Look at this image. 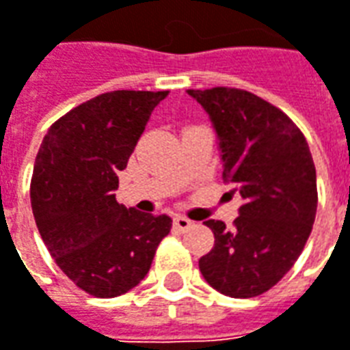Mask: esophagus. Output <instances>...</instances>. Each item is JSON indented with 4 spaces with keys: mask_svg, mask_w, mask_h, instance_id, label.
Instances as JSON below:
<instances>
[{
    "mask_svg": "<svg viewBox=\"0 0 350 350\" xmlns=\"http://www.w3.org/2000/svg\"><path fill=\"white\" fill-rule=\"evenodd\" d=\"M191 220L189 218H185V216H174V228L178 232H187L189 228H191Z\"/></svg>",
    "mask_w": 350,
    "mask_h": 350,
    "instance_id": "1",
    "label": "esophagus"
}]
</instances>
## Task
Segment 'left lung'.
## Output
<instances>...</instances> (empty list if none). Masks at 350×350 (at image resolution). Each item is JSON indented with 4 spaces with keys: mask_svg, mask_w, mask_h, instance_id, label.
I'll return each instance as SVG.
<instances>
[{
    "mask_svg": "<svg viewBox=\"0 0 350 350\" xmlns=\"http://www.w3.org/2000/svg\"><path fill=\"white\" fill-rule=\"evenodd\" d=\"M211 116L228 184L243 197L234 230L205 222L215 245L199 258L211 287L235 299L266 293L297 262L318 206L316 168L303 132L282 109L237 88L187 90Z\"/></svg>",
    "mask_w": 350,
    "mask_h": 350,
    "instance_id": "1",
    "label": "left lung"
}]
</instances>
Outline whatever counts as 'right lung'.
Masks as SVG:
<instances>
[{
	"mask_svg": "<svg viewBox=\"0 0 350 350\" xmlns=\"http://www.w3.org/2000/svg\"><path fill=\"white\" fill-rule=\"evenodd\" d=\"M168 92H107L47 130L36 155L30 201L57 266L85 293L111 299L149 272L172 220L116 203L124 170L149 116Z\"/></svg>",
	"mask_w": 350,
	"mask_h": 350,
	"instance_id": "obj_1",
	"label": "right lung"
}]
</instances>
